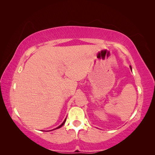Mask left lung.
<instances>
[{"instance_id": "1", "label": "left lung", "mask_w": 155, "mask_h": 155, "mask_svg": "<svg viewBox=\"0 0 155 155\" xmlns=\"http://www.w3.org/2000/svg\"><path fill=\"white\" fill-rule=\"evenodd\" d=\"M130 69H131V67H130Z\"/></svg>"}]
</instances>
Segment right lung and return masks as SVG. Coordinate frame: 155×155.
I'll list each match as a JSON object with an SVG mask.
<instances>
[{
  "mask_svg": "<svg viewBox=\"0 0 155 155\" xmlns=\"http://www.w3.org/2000/svg\"><path fill=\"white\" fill-rule=\"evenodd\" d=\"M65 120H66V118H65V120H64V122H63V123H62V124H61V125H60V126H59V127H57V128H55V129H57V128H61V127H62V126L64 124V123H65Z\"/></svg>",
  "mask_w": 155,
  "mask_h": 155,
  "instance_id": "obj_1",
  "label": "right lung"
}]
</instances>
